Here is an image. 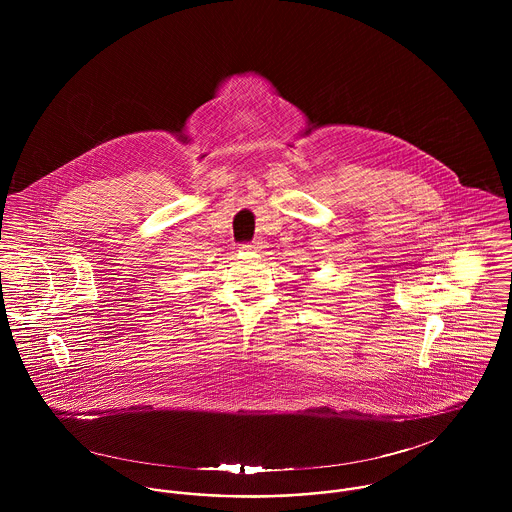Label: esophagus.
I'll return each instance as SVG.
<instances>
[{"label": "esophagus", "mask_w": 512, "mask_h": 512, "mask_svg": "<svg viewBox=\"0 0 512 512\" xmlns=\"http://www.w3.org/2000/svg\"><path fill=\"white\" fill-rule=\"evenodd\" d=\"M262 248V242H248V244H242L240 250L244 252H250V250H260Z\"/></svg>", "instance_id": "1"}]
</instances>
